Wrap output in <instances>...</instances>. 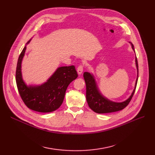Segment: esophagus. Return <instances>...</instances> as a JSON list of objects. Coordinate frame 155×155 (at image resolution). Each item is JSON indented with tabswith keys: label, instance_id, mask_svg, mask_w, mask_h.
<instances>
[{
	"label": "esophagus",
	"instance_id": "esophagus-1",
	"mask_svg": "<svg viewBox=\"0 0 155 155\" xmlns=\"http://www.w3.org/2000/svg\"><path fill=\"white\" fill-rule=\"evenodd\" d=\"M83 71H84L83 66H82V65H80V66L77 68V72L78 73V75L82 74V73H83Z\"/></svg>",
	"mask_w": 155,
	"mask_h": 155
}]
</instances>
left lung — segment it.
I'll return each mask as SVG.
<instances>
[{
    "instance_id": "1",
    "label": "left lung",
    "mask_w": 155,
    "mask_h": 155,
    "mask_svg": "<svg viewBox=\"0 0 155 155\" xmlns=\"http://www.w3.org/2000/svg\"><path fill=\"white\" fill-rule=\"evenodd\" d=\"M131 44L132 49L135 53L134 46L132 43ZM136 67L137 69V78L134 85V88L128 99L120 102H114L107 97H105L100 91L98 85L97 84L94 75L92 73L85 71L84 73V78L86 84V99L89 107L93 111L98 114L114 112L124 109L129 102L131 101L134 94L138 78V64L136 56H135Z\"/></svg>"
}]
</instances>
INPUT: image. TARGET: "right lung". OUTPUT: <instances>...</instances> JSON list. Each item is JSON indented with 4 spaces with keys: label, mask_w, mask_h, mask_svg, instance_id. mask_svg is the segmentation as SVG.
Listing matches in <instances>:
<instances>
[{
    "label": "right lung",
    "mask_w": 155,
    "mask_h": 155,
    "mask_svg": "<svg viewBox=\"0 0 155 155\" xmlns=\"http://www.w3.org/2000/svg\"><path fill=\"white\" fill-rule=\"evenodd\" d=\"M32 38L28 41L19 57L15 74L16 84L21 99L29 109L39 112H51L61 106L67 87L78 77V74L73 65L60 67L57 68L45 82L40 85H28L23 80L21 67L27 45Z\"/></svg>",
    "instance_id": "obj_1"
}]
</instances>
